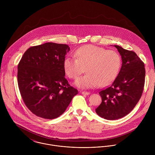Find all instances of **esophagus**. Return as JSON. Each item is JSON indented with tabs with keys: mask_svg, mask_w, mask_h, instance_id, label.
Instances as JSON below:
<instances>
[{
	"mask_svg": "<svg viewBox=\"0 0 155 155\" xmlns=\"http://www.w3.org/2000/svg\"><path fill=\"white\" fill-rule=\"evenodd\" d=\"M81 93L83 95H89L90 94L89 92H87V91H81Z\"/></svg>",
	"mask_w": 155,
	"mask_h": 155,
	"instance_id": "34e87169",
	"label": "esophagus"
}]
</instances>
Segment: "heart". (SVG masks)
Masks as SVG:
<instances>
[{
	"label": "heart",
	"mask_w": 155,
	"mask_h": 155,
	"mask_svg": "<svg viewBox=\"0 0 155 155\" xmlns=\"http://www.w3.org/2000/svg\"><path fill=\"white\" fill-rule=\"evenodd\" d=\"M74 57H66L64 69L67 75L76 79L82 73H87L78 79L76 85L81 88L104 87L117 77L121 67V57L116 51L88 45L78 49Z\"/></svg>",
	"instance_id": "1"
}]
</instances>
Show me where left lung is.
Returning a JSON list of instances; mask_svg holds the SVG:
<instances>
[{"instance_id": "left-lung-1", "label": "left lung", "mask_w": 155, "mask_h": 155, "mask_svg": "<svg viewBox=\"0 0 155 155\" xmlns=\"http://www.w3.org/2000/svg\"><path fill=\"white\" fill-rule=\"evenodd\" d=\"M120 53L122 64L110 87L100 91L102 102L97 114L107 120L122 118L133 110L140 99L145 82L144 63L132 51L114 45Z\"/></svg>"}]
</instances>
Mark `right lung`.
Segmentation results:
<instances>
[{
  "mask_svg": "<svg viewBox=\"0 0 155 155\" xmlns=\"http://www.w3.org/2000/svg\"><path fill=\"white\" fill-rule=\"evenodd\" d=\"M66 44L48 42L29 48L18 66V85L22 100L36 116L52 119L61 115L78 91L65 78Z\"/></svg>",
  "mask_w": 155,
  "mask_h": 155,
  "instance_id": "1",
  "label": "right lung"
}]
</instances>
